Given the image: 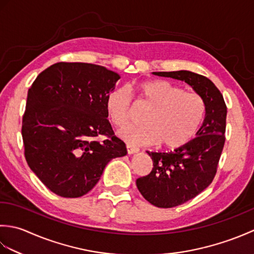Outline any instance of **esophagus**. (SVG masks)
I'll return each instance as SVG.
<instances>
[{
  "label": "esophagus",
  "mask_w": 254,
  "mask_h": 254,
  "mask_svg": "<svg viewBox=\"0 0 254 254\" xmlns=\"http://www.w3.org/2000/svg\"><path fill=\"white\" fill-rule=\"evenodd\" d=\"M127 154H135V153H137L138 152V148L137 147H135V146H133V145H130V144H127Z\"/></svg>",
  "instance_id": "esophagus-1"
}]
</instances>
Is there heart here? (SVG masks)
I'll return each instance as SVG.
<instances>
[{
	"instance_id": "heart-1",
	"label": "heart",
	"mask_w": 254,
	"mask_h": 254,
	"mask_svg": "<svg viewBox=\"0 0 254 254\" xmlns=\"http://www.w3.org/2000/svg\"><path fill=\"white\" fill-rule=\"evenodd\" d=\"M136 90L139 99L150 108L143 118L145 124L119 132L122 139L133 145L158 143L163 148L176 149L196 135L206 112L201 96L161 79L144 80L137 84ZM132 100V94L126 87H116L108 93L106 108L116 127L130 123Z\"/></svg>"
}]
</instances>
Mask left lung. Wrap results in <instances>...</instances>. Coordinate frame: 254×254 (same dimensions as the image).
Listing matches in <instances>:
<instances>
[{"label": "left lung", "instance_id": "8db88e82", "mask_svg": "<svg viewBox=\"0 0 254 254\" xmlns=\"http://www.w3.org/2000/svg\"><path fill=\"white\" fill-rule=\"evenodd\" d=\"M154 74L186 82L206 106L197 136L175 152H147L154 167L149 175L136 180L138 191L146 201L157 207L170 208L195 197L214 180L226 139L227 107L219 89L203 75L190 71Z\"/></svg>", "mask_w": 254, "mask_h": 254}]
</instances>
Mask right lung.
<instances>
[{
    "label": "right lung",
    "instance_id": "add662e5",
    "mask_svg": "<svg viewBox=\"0 0 254 254\" xmlns=\"http://www.w3.org/2000/svg\"><path fill=\"white\" fill-rule=\"evenodd\" d=\"M119 78L96 64L59 62L29 88L21 123L25 158L58 195H85L112 158L127 155L107 119V95ZM99 135L106 136L102 142Z\"/></svg>",
    "mask_w": 254,
    "mask_h": 254
}]
</instances>
